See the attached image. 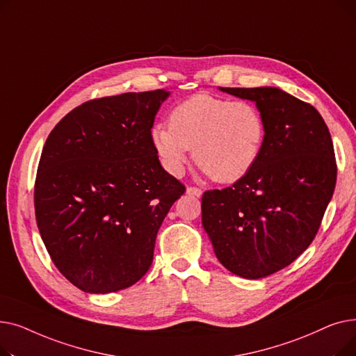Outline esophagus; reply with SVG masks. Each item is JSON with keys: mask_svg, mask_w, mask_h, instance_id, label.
Masks as SVG:
<instances>
[{"mask_svg": "<svg viewBox=\"0 0 356 356\" xmlns=\"http://www.w3.org/2000/svg\"><path fill=\"white\" fill-rule=\"evenodd\" d=\"M186 193L188 195H191V196H196V197H200L202 195H203V191L202 189H199V188H188V191H186Z\"/></svg>", "mask_w": 356, "mask_h": 356, "instance_id": "obj_1", "label": "esophagus"}]
</instances>
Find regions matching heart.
<instances>
[{
	"instance_id": "1",
	"label": "heart",
	"mask_w": 356,
	"mask_h": 356,
	"mask_svg": "<svg viewBox=\"0 0 356 356\" xmlns=\"http://www.w3.org/2000/svg\"><path fill=\"white\" fill-rule=\"evenodd\" d=\"M168 124L152 129V141L165 170L180 176L191 148L199 167L215 181L234 183L257 164L266 140V120L250 101L196 93L176 105Z\"/></svg>"
}]
</instances>
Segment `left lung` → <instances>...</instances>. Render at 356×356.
Returning <instances> with one entry per match:
<instances>
[{
  "instance_id": "1",
  "label": "left lung",
  "mask_w": 356,
  "mask_h": 356,
  "mask_svg": "<svg viewBox=\"0 0 356 356\" xmlns=\"http://www.w3.org/2000/svg\"><path fill=\"white\" fill-rule=\"evenodd\" d=\"M255 102L266 140L252 170L202 196V225L219 263L255 280L290 266L312 244L336 184L332 137L314 106L271 86L219 88Z\"/></svg>"
}]
</instances>
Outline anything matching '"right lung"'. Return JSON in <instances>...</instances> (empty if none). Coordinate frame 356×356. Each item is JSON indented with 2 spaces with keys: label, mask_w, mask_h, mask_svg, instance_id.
<instances>
[{
  "label": "right lung",
  "mask_w": 356,
  "mask_h": 356,
  "mask_svg": "<svg viewBox=\"0 0 356 356\" xmlns=\"http://www.w3.org/2000/svg\"><path fill=\"white\" fill-rule=\"evenodd\" d=\"M164 89L88 101L49 134L34 184L46 250L69 282L106 294L136 284L184 186L160 164L152 128Z\"/></svg>",
  "instance_id": "add662e5"
}]
</instances>
